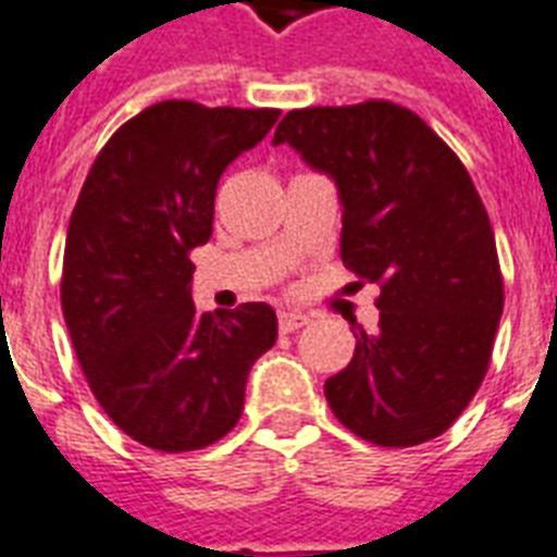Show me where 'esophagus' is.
<instances>
[{"label":"esophagus","instance_id":"esophagus-1","mask_svg":"<svg viewBox=\"0 0 557 557\" xmlns=\"http://www.w3.org/2000/svg\"><path fill=\"white\" fill-rule=\"evenodd\" d=\"M280 332L283 334H292L302 325H309V314H302V311H280Z\"/></svg>","mask_w":557,"mask_h":557}]
</instances>
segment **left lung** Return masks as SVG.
<instances>
[{"mask_svg":"<svg viewBox=\"0 0 557 557\" xmlns=\"http://www.w3.org/2000/svg\"><path fill=\"white\" fill-rule=\"evenodd\" d=\"M283 143L332 180L343 263L381 286L377 332L355 323V357L325 400L377 446L443 435L481 386L504 311L495 234L463 162L409 108L377 99L288 111Z\"/></svg>","mask_w":557,"mask_h":557,"instance_id":"8db88e82","label":"left lung"}]
</instances>
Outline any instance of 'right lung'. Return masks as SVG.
Instances as JSON below:
<instances>
[{
  "label": "right lung",
  "mask_w": 557,
  "mask_h": 557,
  "mask_svg": "<svg viewBox=\"0 0 557 557\" xmlns=\"http://www.w3.org/2000/svg\"><path fill=\"white\" fill-rule=\"evenodd\" d=\"M277 116L157 102L108 139L79 191L62 311L90 392L143 446L194 451L228 435L251 366L277 341L269 302L194 309L188 260L211 237L223 171L263 143Z\"/></svg>",
  "instance_id": "1"
}]
</instances>
